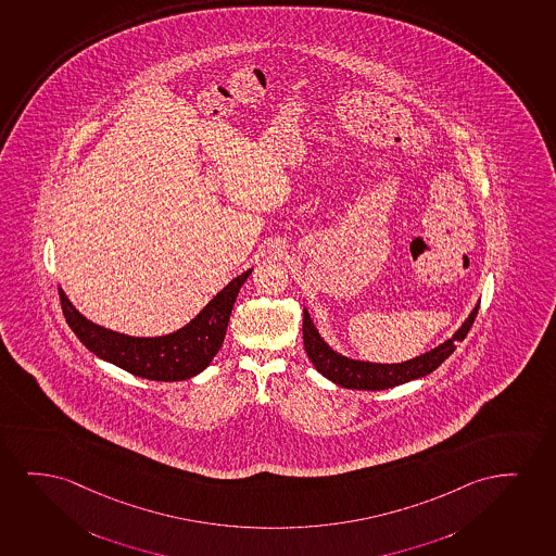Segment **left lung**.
Wrapping results in <instances>:
<instances>
[{
    "label": "left lung",
    "instance_id": "left-lung-1",
    "mask_svg": "<svg viewBox=\"0 0 556 556\" xmlns=\"http://www.w3.org/2000/svg\"><path fill=\"white\" fill-rule=\"evenodd\" d=\"M479 311L477 303L469 317L464 320V325L456 330L453 338L447 339L445 343L435 346L428 353L420 354L417 358L402 362V364H376V362H362L346 358L343 354L336 353L332 346L320 338L317 328L311 320L307 309H303V345L305 353L317 368L318 374H323L326 379L336 382L343 389L353 390H384L413 381L418 377L432 374L433 369L441 366V362L447 361L451 354L455 353L456 343L464 341L468 336L469 328L473 325Z\"/></svg>",
    "mask_w": 556,
    "mask_h": 556
}]
</instances>
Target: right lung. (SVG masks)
<instances>
[{
    "mask_svg": "<svg viewBox=\"0 0 556 556\" xmlns=\"http://www.w3.org/2000/svg\"><path fill=\"white\" fill-rule=\"evenodd\" d=\"M253 269L238 275L180 330L160 338H131L90 323L59 287L65 320L80 343L101 361L151 381H185L210 366L223 346L231 307Z\"/></svg>",
    "mask_w": 556,
    "mask_h": 556,
    "instance_id": "1",
    "label": "right lung"
}]
</instances>
